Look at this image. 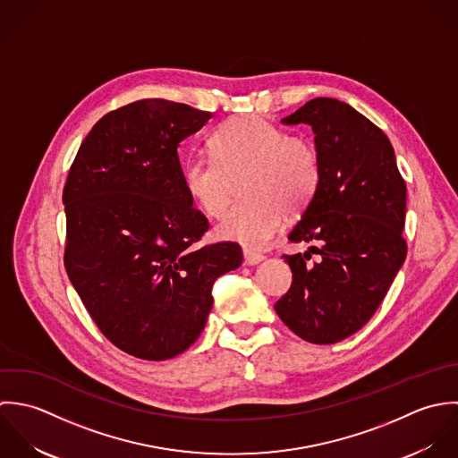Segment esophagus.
<instances>
[{
	"label": "esophagus",
	"instance_id": "1",
	"mask_svg": "<svg viewBox=\"0 0 458 458\" xmlns=\"http://www.w3.org/2000/svg\"><path fill=\"white\" fill-rule=\"evenodd\" d=\"M266 257L262 253H257V251H251V250H244V262L248 266H255L259 262H262Z\"/></svg>",
	"mask_w": 458,
	"mask_h": 458
}]
</instances>
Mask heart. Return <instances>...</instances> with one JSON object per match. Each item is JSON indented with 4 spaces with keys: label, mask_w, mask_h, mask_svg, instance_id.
<instances>
[{
    "label": "heart",
    "mask_w": 458,
    "mask_h": 458,
    "mask_svg": "<svg viewBox=\"0 0 458 458\" xmlns=\"http://www.w3.org/2000/svg\"><path fill=\"white\" fill-rule=\"evenodd\" d=\"M214 156L191 157L183 185L210 217L230 207L239 183L246 201L235 205L217 225V235L246 248H264L290 216L301 214L322 181L317 145L262 114L235 116L210 138Z\"/></svg>",
    "instance_id": "1"
}]
</instances>
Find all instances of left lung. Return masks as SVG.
I'll return each mask as SVG.
<instances>
[{
    "instance_id": "1",
    "label": "left lung",
    "mask_w": 458,
    "mask_h": 458,
    "mask_svg": "<svg viewBox=\"0 0 458 458\" xmlns=\"http://www.w3.org/2000/svg\"><path fill=\"white\" fill-rule=\"evenodd\" d=\"M308 123L322 181L288 239L317 242L310 253L283 255L290 290L276 313L299 338L329 345L360 331L386 297L407 255L402 235L407 187L387 136L349 104L318 97L283 118Z\"/></svg>"
}]
</instances>
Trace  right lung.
Here are the masks:
<instances>
[{
  "label": "right lung",
  "mask_w": 458,
  "mask_h": 458,
  "mask_svg": "<svg viewBox=\"0 0 458 458\" xmlns=\"http://www.w3.org/2000/svg\"><path fill=\"white\" fill-rule=\"evenodd\" d=\"M143 98L104 114L69 170L64 264L98 331L147 361L199 336L219 276L242 264L237 242L199 246L208 219L192 207L177 147L210 118Z\"/></svg>",
  "instance_id": "right-lung-1"
}]
</instances>
